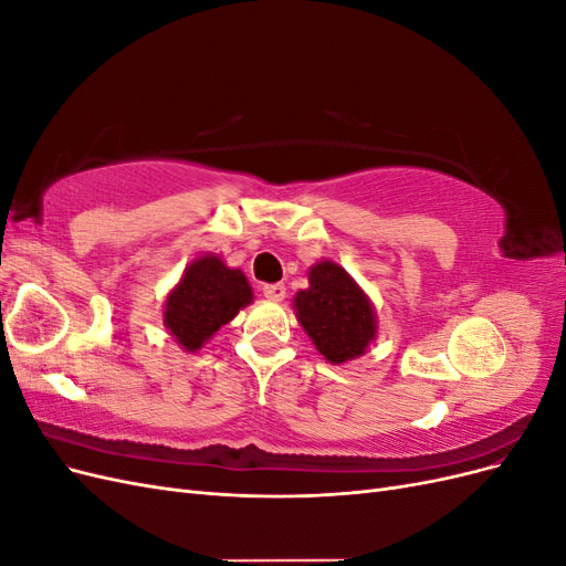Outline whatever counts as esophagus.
I'll use <instances>...</instances> for the list:
<instances>
[{
  "label": "esophagus",
  "instance_id": "obj_1",
  "mask_svg": "<svg viewBox=\"0 0 566 566\" xmlns=\"http://www.w3.org/2000/svg\"><path fill=\"white\" fill-rule=\"evenodd\" d=\"M262 293L266 300H273V302H281L285 297V285L283 283H269L262 287Z\"/></svg>",
  "mask_w": 566,
  "mask_h": 566
}]
</instances>
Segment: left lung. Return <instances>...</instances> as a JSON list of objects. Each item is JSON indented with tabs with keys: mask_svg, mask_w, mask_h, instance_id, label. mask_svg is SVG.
Instances as JSON below:
<instances>
[{
	"mask_svg": "<svg viewBox=\"0 0 566 566\" xmlns=\"http://www.w3.org/2000/svg\"><path fill=\"white\" fill-rule=\"evenodd\" d=\"M297 321L331 364L361 356L375 337V314L364 290L349 273L321 262L310 271V287L295 297Z\"/></svg>",
	"mask_w": 566,
	"mask_h": 566,
	"instance_id": "8db88e82",
	"label": "left lung"
}]
</instances>
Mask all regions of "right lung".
<instances>
[{
    "mask_svg": "<svg viewBox=\"0 0 566 566\" xmlns=\"http://www.w3.org/2000/svg\"><path fill=\"white\" fill-rule=\"evenodd\" d=\"M250 302L245 273L208 254L188 266L169 293L165 325L186 352H196Z\"/></svg>",
    "mask_w": 566,
    "mask_h": 566,
    "instance_id": "add662e5",
    "label": "right lung"
}]
</instances>
